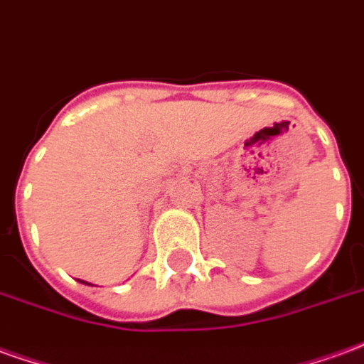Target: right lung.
I'll return each mask as SVG.
<instances>
[{
    "label": "right lung",
    "instance_id": "add662e5",
    "mask_svg": "<svg viewBox=\"0 0 364 364\" xmlns=\"http://www.w3.org/2000/svg\"><path fill=\"white\" fill-rule=\"evenodd\" d=\"M78 282H80V284H88V282H85V279H78ZM88 286H90V284H88Z\"/></svg>",
    "mask_w": 364,
    "mask_h": 364
}]
</instances>
